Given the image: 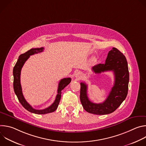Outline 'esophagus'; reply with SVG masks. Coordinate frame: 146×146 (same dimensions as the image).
I'll list each match as a JSON object with an SVG mask.
<instances>
[{"label": "esophagus", "instance_id": "esophagus-1", "mask_svg": "<svg viewBox=\"0 0 146 146\" xmlns=\"http://www.w3.org/2000/svg\"><path fill=\"white\" fill-rule=\"evenodd\" d=\"M76 78H77V80H80V79H81V78L82 77V75H81V73H77V74H76Z\"/></svg>", "mask_w": 146, "mask_h": 146}]
</instances>
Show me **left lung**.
<instances>
[{
  "label": "left lung",
  "mask_w": 146,
  "mask_h": 146,
  "mask_svg": "<svg viewBox=\"0 0 146 146\" xmlns=\"http://www.w3.org/2000/svg\"><path fill=\"white\" fill-rule=\"evenodd\" d=\"M95 73L113 71L115 81L108 98L101 103L90 101L87 96V85L81 82L80 100L83 108L90 113L97 115L108 114L114 111L125 99L128 91L129 74L127 59L117 48L113 47L108 55L105 64L92 67Z\"/></svg>",
  "instance_id": "obj_1"
}]
</instances>
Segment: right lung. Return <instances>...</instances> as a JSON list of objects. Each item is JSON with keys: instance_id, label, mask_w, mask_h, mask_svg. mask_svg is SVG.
<instances>
[{"instance_id": "right-lung-1", "label": "right lung", "mask_w": 146, "mask_h": 146, "mask_svg": "<svg viewBox=\"0 0 146 146\" xmlns=\"http://www.w3.org/2000/svg\"><path fill=\"white\" fill-rule=\"evenodd\" d=\"M44 50L43 47L32 48L28 50L27 52L20 55L13 69V76H14V82H13V87L15 95H17L18 100L23 105V106L28 111L31 113H33L37 114H45L50 113L54 112L55 111L58 106L59 103L60 98H61V91L64 90V88L67 86L71 81L70 78H64L60 80L59 82L58 88V94L56 95V98L54 103L51 106L48 107L46 109L43 110H36L33 109L29 104L27 102L23 94L22 87L21 86L20 82V76H21V69L24 65L25 62L27 59L30 57L31 55H34L35 54L40 53L43 52Z\"/></svg>"}]
</instances>
